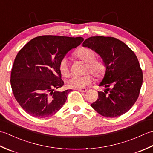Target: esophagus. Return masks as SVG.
Wrapping results in <instances>:
<instances>
[{"instance_id": "1", "label": "esophagus", "mask_w": 153, "mask_h": 153, "mask_svg": "<svg viewBox=\"0 0 153 153\" xmlns=\"http://www.w3.org/2000/svg\"><path fill=\"white\" fill-rule=\"evenodd\" d=\"M78 91H80V92L85 93V92H86V91H87V89H85V88H83V89H78Z\"/></svg>"}]
</instances>
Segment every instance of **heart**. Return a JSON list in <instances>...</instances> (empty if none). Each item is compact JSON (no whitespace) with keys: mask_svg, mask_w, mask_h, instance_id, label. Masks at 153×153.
Instances as JSON below:
<instances>
[{"mask_svg":"<svg viewBox=\"0 0 153 153\" xmlns=\"http://www.w3.org/2000/svg\"><path fill=\"white\" fill-rule=\"evenodd\" d=\"M74 56L86 63L85 72H90L94 76L100 78L105 73L106 66L101 60L95 58L94 51L86 47H81L74 53ZM59 70L64 76H68L70 74V64L66 58L62 59L59 63ZM93 77L90 74L83 76H74L66 81V85L71 89H83L91 83Z\"/></svg>","mask_w":153,"mask_h":153,"instance_id":"b5f03b06","label":"heart"}]
</instances>
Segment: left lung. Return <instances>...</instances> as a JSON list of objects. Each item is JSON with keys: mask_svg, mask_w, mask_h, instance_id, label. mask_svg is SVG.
I'll return each mask as SVG.
<instances>
[{"mask_svg": "<svg viewBox=\"0 0 153 153\" xmlns=\"http://www.w3.org/2000/svg\"><path fill=\"white\" fill-rule=\"evenodd\" d=\"M101 57L106 66L99 86L98 99L91 104L99 114L114 118L127 112L134 105L140 92L143 72L137 56L130 48L118 39L91 37L83 43Z\"/></svg>", "mask_w": 153, "mask_h": 153, "instance_id": "8db88e82", "label": "left lung"}]
</instances>
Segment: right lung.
<instances>
[{"label":"right lung","mask_w":153,"mask_h":153,"mask_svg":"<svg viewBox=\"0 0 153 153\" xmlns=\"http://www.w3.org/2000/svg\"><path fill=\"white\" fill-rule=\"evenodd\" d=\"M83 38L43 35L33 38L18 52L11 71L10 83L16 100L35 118L56 113L71 90L55 89L64 85L59 63Z\"/></svg>","instance_id":"add662e5"}]
</instances>
